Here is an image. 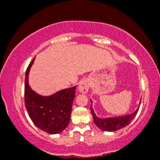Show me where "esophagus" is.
Segmentation results:
<instances>
[{
  "label": "esophagus",
  "mask_w": 160,
  "mask_h": 160,
  "mask_svg": "<svg viewBox=\"0 0 160 160\" xmlns=\"http://www.w3.org/2000/svg\"><path fill=\"white\" fill-rule=\"evenodd\" d=\"M78 89L80 93H86L89 90V82L87 80H82L78 84Z\"/></svg>",
  "instance_id": "1"
}]
</instances>
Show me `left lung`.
<instances>
[{
    "label": "left lung",
    "mask_w": 160,
    "mask_h": 160,
    "mask_svg": "<svg viewBox=\"0 0 160 160\" xmlns=\"http://www.w3.org/2000/svg\"><path fill=\"white\" fill-rule=\"evenodd\" d=\"M138 108H137L136 112L129 114V115L118 118H99L97 117L94 113V111L92 108V106H91V112L93 118V122L99 129L103 131H107V132H114V131H117L118 129H121L129 125L133 120V118L136 117L138 113Z\"/></svg>",
    "instance_id": "8db88e82"
}]
</instances>
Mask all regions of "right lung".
Returning a JSON list of instances; mask_svg holds the SVG:
<instances>
[{"label": "right lung", "instance_id": "obj_1", "mask_svg": "<svg viewBox=\"0 0 160 160\" xmlns=\"http://www.w3.org/2000/svg\"><path fill=\"white\" fill-rule=\"evenodd\" d=\"M34 59L25 72L24 102L29 117L37 127L49 134H58L64 130L70 120L76 86L45 97L33 91L28 84V75Z\"/></svg>", "mask_w": 160, "mask_h": 160}]
</instances>
